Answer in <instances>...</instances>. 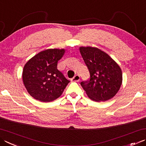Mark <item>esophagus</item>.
Masks as SVG:
<instances>
[{"label": "esophagus", "instance_id": "34e87169", "mask_svg": "<svg viewBox=\"0 0 146 146\" xmlns=\"http://www.w3.org/2000/svg\"><path fill=\"white\" fill-rule=\"evenodd\" d=\"M80 80V76L78 75H76L72 79H71V81L72 82H79Z\"/></svg>", "mask_w": 146, "mask_h": 146}]
</instances>
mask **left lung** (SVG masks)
Instances as JSON below:
<instances>
[{
  "label": "left lung",
  "instance_id": "obj_1",
  "mask_svg": "<svg viewBox=\"0 0 146 146\" xmlns=\"http://www.w3.org/2000/svg\"><path fill=\"white\" fill-rule=\"evenodd\" d=\"M80 52L90 73V79L80 83L88 98L96 102L113 98L122 84L119 65L98 48L80 47Z\"/></svg>",
  "mask_w": 146,
  "mask_h": 146
}]
</instances>
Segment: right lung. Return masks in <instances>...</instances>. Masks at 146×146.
<instances>
[{
    "instance_id": "right-lung-1",
    "label": "right lung",
    "mask_w": 146,
    "mask_h": 146,
    "mask_svg": "<svg viewBox=\"0 0 146 146\" xmlns=\"http://www.w3.org/2000/svg\"><path fill=\"white\" fill-rule=\"evenodd\" d=\"M64 52L63 48H48L36 54L25 64L23 81L34 99L46 102L61 96L70 82L57 68Z\"/></svg>"
}]
</instances>
